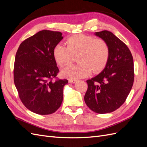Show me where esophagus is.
I'll return each mask as SVG.
<instances>
[{
	"mask_svg": "<svg viewBox=\"0 0 147 147\" xmlns=\"http://www.w3.org/2000/svg\"><path fill=\"white\" fill-rule=\"evenodd\" d=\"M76 82H77V80H72V79L69 80V83H75Z\"/></svg>",
	"mask_w": 147,
	"mask_h": 147,
	"instance_id": "34e87169",
	"label": "esophagus"
}]
</instances>
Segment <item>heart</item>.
Returning a JSON list of instances; mask_svg holds the SVG:
<instances>
[{"label": "heart", "instance_id": "obj_1", "mask_svg": "<svg viewBox=\"0 0 147 147\" xmlns=\"http://www.w3.org/2000/svg\"><path fill=\"white\" fill-rule=\"evenodd\" d=\"M66 47L57 44L53 50V56L61 67L72 63L77 57L76 65L66 67L61 71L63 77L78 79L97 74L103 70L108 63L110 56L109 44L102 38L83 34L70 36L65 41Z\"/></svg>", "mask_w": 147, "mask_h": 147}]
</instances>
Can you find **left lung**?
<instances>
[{
  "mask_svg": "<svg viewBox=\"0 0 147 147\" xmlns=\"http://www.w3.org/2000/svg\"><path fill=\"white\" fill-rule=\"evenodd\" d=\"M110 48L108 63L102 72L86 81L84 102L92 111L103 114L112 112L125 102L134 79L133 57L127 45L108 30L96 32Z\"/></svg>",
  "mask_w": 147,
  "mask_h": 147,
  "instance_id": "obj_1",
  "label": "left lung"
}]
</instances>
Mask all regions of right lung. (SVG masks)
<instances>
[{"label": "right lung", "mask_w": 147, "mask_h": 147, "mask_svg": "<svg viewBox=\"0 0 147 147\" xmlns=\"http://www.w3.org/2000/svg\"><path fill=\"white\" fill-rule=\"evenodd\" d=\"M63 38L57 31H39L22 42L16 53L13 76L22 103L38 115L58 109L63 100L66 79H56L59 70L53 50Z\"/></svg>", "instance_id": "right-lung-1"}]
</instances>
